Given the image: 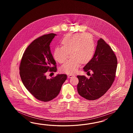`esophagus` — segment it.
I'll return each mask as SVG.
<instances>
[{
	"instance_id": "1",
	"label": "esophagus",
	"mask_w": 133,
	"mask_h": 133,
	"mask_svg": "<svg viewBox=\"0 0 133 133\" xmlns=\"http://www.w3.org/2000/svg\"><path fill=\"white\" fill-rule=\"evenodd\" d=\"M75 76L74 75H68V78H71L72 77Z\"/></svg>"
}]
</instances>
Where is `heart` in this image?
Masks as SVG:
<instances>
[{
	"label": "heart",
	"instance_id": "heart-1",
	"mask_svg": "<svg viewBox=\"0 0 133 133\" xmlns=\"http://www.w3.org/2000/svg\"><path fill=\"white\" fill-rule=\"evenodd\" d=\"M62 46L56 47L54 57L59 63H63L67 58L68 53L71 59L61 68V72L71 74L76 72L81 63L85 64L90 61L95 51L93 37L86 34L66 35L61 41Z\"/></svg>",
	"mask_w": 133,
	"mask_h": 133
}]
</instances>
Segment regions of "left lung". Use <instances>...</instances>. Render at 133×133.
<instances>
[{
    "label": "left lung",
    "mask_w": 133,
    "mask_h": 133,
    "mask_svg": "<svg viewBox=\"0 0 133 133\" xmlns=\"http://www.w3.org/2000/svg\"><path fill=\"white\" fill-rule=\"evenodd\" d=\"M117 57L104 40L97 41L95 54L83 68L85 72L93 73L89 78L77 76V89L79 95L86 99L94 101L104 95L111 87L116 77Z\"/></svg>",
    "instance_id": "left-lung-1"
}]
</instances>
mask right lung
Wrapping results in <instances>:
<instances>
[{
  "mask_svg": "<svg viewBox=\"0 0 133 133\" xmlns=\"http://www.w3.org/2000/svg\"><path fill=\"white\" fill-rule=\"evenodd\" d=\"M56 34L40 36L29 45L22 57L19 74L25 88L38 100L51 101L57 96L67 79L65 74H58L50 79L47 71L56 72V62L51 52L50 45Z\"/></svg>",
  "mask_w": 133,
  "mask_h": 133,
  "instance_id": "right-lung-1",
  "label": "right lung"
}]
</instances>
